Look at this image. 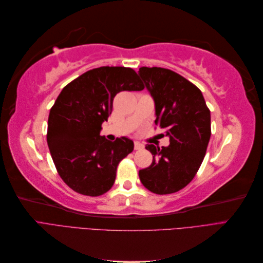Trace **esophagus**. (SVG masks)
Here are the masks:
<instances>
[{
	"instance_id": "esophagus-1",
	"label": "esophagus",
	"mask_w": 263,
	"mask_h": 263,
	"mask_svg": "<svg viewBox=\"0 0 263 263\" xmlns=\"http://www.w3.org/2000/svg\"><path fill=\"white\" fill-rule=\"evenodd\" d=\"M134 145H135V150H141L142 148H144V145L140 144L139 141H135Z\"/></svg>"
}]
</instances>
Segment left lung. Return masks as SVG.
Instances as JSON below:
<instances>
[{
    "label": "left lung",
    "mask_w": 263,
    "mask_h": 263,
    "mask_svg": "<svg viewBox=\"0 0 263 263\" xmlns=\"http://www.w3.org/2000/svg\"><path fill=\"white\" fill-rule=\"evenodd\" d=\"M154 98L156 125L170 138L168 147L147 145L153 163L139 179L155 194L185 187L200 169L211 138V112L201 90L172 70L141 67L138 71Z\"/></svg>",
    "instance_id": "8db88e82"
}]
</instances>
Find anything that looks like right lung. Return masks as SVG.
Segmentation results:
<instances>
[{
	"label": "right lung",
	"mask_w": 263,
	"mask_h": 263,
	"mask_svg": "<svg viewBox=\"0 0 263 263\" xmlns=\"http://www.w3.org/2000/svg\"><path fill=\"white\" fill-rule=\"evenodd\" d=\"M136 71L100 67L63 87L50 108L47 142L60 178L74 192L100 196L113 186L117 165L134 150L133 140L109 141L100 135L113 109L115 95L141 91Z\"/></svg>",
	"instance_id": "1"
}]
</instances>
